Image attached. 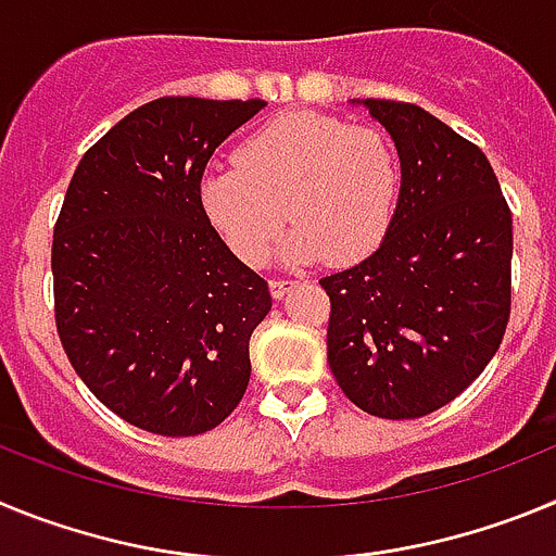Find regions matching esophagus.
<instances>
[{"instance_id":"34e87169","label":"esophagus","mask_w":556,"mask_h":556,"mask_svg":"<svg viewBox=\"0 0 556 556\" xmlns=\"http://www.w3.org/2000/svg\"><path fill=\"white\" fill-rule=\"evenodd\" d=\"M294 283L298 281H292V278H269V292H273V298H278V301H281L283 294H287Z\"/></svg>"}]
</instances>
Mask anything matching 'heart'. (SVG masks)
I'll return each mask as SVG.
<instances>
[{"label": "heart", "mask_w": 556, "mask_h": 556, "mask_svg": "<svg viewBox=\"0 0 556 556\" xmlns=\"http://www.w3.org/2000/svg\"><path fill=\"white\" fill-rule=\"evenodd\" d=\"M236 161L205 175L200 198L242 262L262 264L287 217L294 228L283 253L294 262H362L390 233L401 164L390 136L376 127L281 113L250 132Z\"/></svg>", "instance_id": "1"}]
</instances>
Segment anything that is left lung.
<instances>
[{"mask_svg": "<svg viewBox=\"0 0 556 556\" xmlns=\"http://www.w3.org/2000/svg\"><path fill=\"white\" fill-rule=\"evenodd\" d=\"M395 139L401 198L381 248L320 278L328 365L367 415L451 404L498 351L513 308V211L488 155L412 102L365 100Z\"/></svg>", "mask_w": 556, "mask_h": 556, "instance_id": "obj_1", "label": "left lung"}]
</instances>
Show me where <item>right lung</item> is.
I'll return each instance as SVG.
<instances>
[{"label": "right lung", "instance_id": "1", "mask_svg": "<svg viewBox=\"0 0 556 556\" xmlns=\"http://www.w3.org/2000/svg\"><path fill=\"white\" fill-rule=\"evenodd\" d=\"M262 100L161 97L77 164L52 236L55 326L83 384L161 437L217 429L250 381L273 308L200 198L208 159Z\"/></svg>", "mask_w": 556, "mask_h": 556}]
</instances>
